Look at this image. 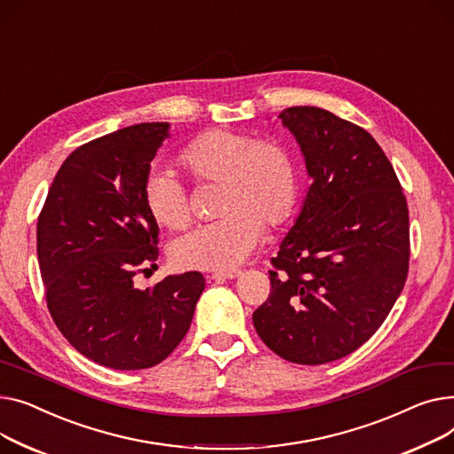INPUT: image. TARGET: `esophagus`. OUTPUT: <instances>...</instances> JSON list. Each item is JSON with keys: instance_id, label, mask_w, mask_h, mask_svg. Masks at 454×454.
I'll list each match as a JSON object with an SVG mask.
<instances>
[{"instance_id": "34e87169", "label": "esophagus", "mask_w": 454, "mask_h": 454, "mask_svg": "<svg viewBox=\"0 0 454 454\" xmlns=\"http://www.w3.org/2000/svg\"><path fill=\"white\" fill-rule=\"evenodd\" d=\"M239 275H242V271H218V273L208 275V278L210 280H232V278H238Z\"/></svg>"}]
</instances>
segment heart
<instances>
[{"instance_id": "1", "label": "heart", "mask_w": 454, "mask_h": 454, "mask_svg": "<svg viewBox=\"0 0 454 454\" xmlns=\"http://www.w3.org/2000/svg\"><path fill=\"white\" fill-rule=\"evenodd\" d=\"M181 163L198 181H222L218 212L223 218L174 239L170 260L179 270L236 268L262 239L263 223L278 227L295 210L299 170L291 152L278 141H258L244 131L210 129L186 145ZM143 196L159 225L176 231L189 223V196L170 170H152Z\"/></svg>"}]
</instances>
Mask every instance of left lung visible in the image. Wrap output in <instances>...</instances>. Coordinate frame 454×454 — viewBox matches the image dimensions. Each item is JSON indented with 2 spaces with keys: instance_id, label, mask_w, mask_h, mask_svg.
Masks as SVG:
<instances>
[{
  "instance_id": "1",
  "label": "left lung",
  "mask_w": 454,
  "mask_h": 454,
  "mask_svg": "<svg viewBox=\"0 0 454 454\" xmlns=\"http://www.w3.org/2000/svg\"><path fill=\"white\" fill-rule=\"evenodd\" d=\"M311 179L271 260V295L254 313L260 339L286 361L323 364L383 325L409 271V208L376 139L315 106L280 115Z\"/></svg>"
}]
</instances>
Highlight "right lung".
<instances>
[{"mask_svg":"<svg viewBox=\"0 0 454 454\" xmlns=\"http://www.w3.org/2000/svg\"><path fill=\"white\" fill-rule=\"evenodd\" d=\"M168 122H141L76 148L52 179L36 229L47 308L88 359L143 370L167 359L192 323L205 278L168 275L139 289L133 277L157 268V222L145 181Z\"/></svg>","mask_w":454,"mask_h":454,"instance_id":"1","label":"right lung"}]
</instances>
